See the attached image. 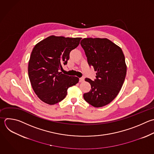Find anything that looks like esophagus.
I'll use <instances>...</instances> for the list:
<instances>
[{
    "mask_svg": "<svg viewBox=\"0 0 154 154\" xmlns=\"http://www.w3.org/2000/svg\"><path fill=\"white\" fill-rule=\"evenodd\" d=\"M84 81V77H82V78H79V82H83Z\"/></svg>",
    "mask_w": 154,
    "mask_h": 154,
    "instance_id": "esophagus-1",
    "label": "esophagus"
}]
</instances>
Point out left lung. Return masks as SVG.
<instances>
[{"label":"left lung","mask_w":154,"mask_h":154,"mask_svg":"<svg viewBox=\"0 0 154 154\" xmlns=\"http://www.w3.org/2000/svg\"><path fill=\"white\" fill-rule=\"evenodd\" d=\"M90 66L96 71L94 81L85 78L91 89L84 94L85 100L99 108L111 101L119 94L126 75L125 58L122 49L107 38H86L81 42Z\"/></svg>","instance_id":"left-lung-1"}]
</instances>
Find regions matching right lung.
Here are the masks:
<instances>
[{"label": "right lung", "instance_id": "obj_1", "mask_svg": "<svg viewBox=\"0 0 154 154\" xmlns=\"http://www.w3.org/2000/svg\"><path fill=\"white\" fill-rule=\"evenodd\" d=\"M81 38L51 35L34 48L28 64V75L32 87L38 98L54 105L63 100L67 89L79 82L60 71L67 63L70 52L79 45Z\"/></svg>", "mask_w": 154, "mask_h": 154}]
</instances>
